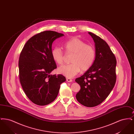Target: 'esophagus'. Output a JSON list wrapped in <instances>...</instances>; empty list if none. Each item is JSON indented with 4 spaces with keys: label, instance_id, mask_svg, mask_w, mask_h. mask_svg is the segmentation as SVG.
Wrapping results in <instances>:
<instances>
[{
    "label": "esophagus",
    "instance_id": "obj_1",
    "mask_svg": "<svg viewBox=\"0 0 134 134\" xmlns=\"http://www.w3.org/2000/svg\"><path fill=\"white\" fill-rule=\"evenodd\" d=\"M67 81H68V82H72V80L71 79V78H67Z\"/></svg>",
    "mask_w": 134,
    "mask_h": 134
}]
</instances>
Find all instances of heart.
Masks as SVG:
<instances>
[{"label":"heart","mask_w":134,"mask_h":134,"mask_svg":"<svg viewBox=\"0 0 134 134\" xmlns=\"http://www.w3.org/2000/svg\"><path fill=\"white\" fill-rule=\"evenodd\" d=\"M66 54H72L71 64L63 65L58 69V72L65 76L71 78L76 75L80 71H86L93 64L96 52L91 45H87L83 41L76 37L70 38L63 45ZM53 60L59 65L63 63L65 55L59 48H54L51 52Z\"/></svg>","instance_id":"b5f03b06"}]
</instances>
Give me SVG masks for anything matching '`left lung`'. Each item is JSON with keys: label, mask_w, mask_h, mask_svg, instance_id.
<instances>
[{"label": "left lung", "mask_w": 134, "mask_h": 134, "mask_svg": "<svg viewBox=\"0 0 134 134\" xmlns=\"http://www.w3.org/2000/svg\"><path fill=\"white\" fill-rule=\"evenodd\" d=\"M88 33L95 43L96 59L89 70L75 79L81 87L76 98L84 106L94 107L102 103L115 86L116 60L104 40L92 32Z\"/></svg>", "instance_id": "8db88e82"}]
</instances>
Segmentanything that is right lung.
Wrapping results in <instances>:
<instances>
[{
    "label": "right lung",
    "instance_id": "1",
    "mask_svg": "<svg viewBox=\"0 0 134 134\" xmlns=\"http://www.w3.org/2000/svg\"><path fill=\"white\" fill-rule=\"evenodd\" d=\"M63 36L52 31L41 32L26 42L20 54V83L26 96L36 104L45 105L53 102L61 84L66 81L61 74H50L57 68L51 54L52 43Z\"/></svg>",
    "mask_w": 134,
    "mask_h": 134
}]
</instances>
